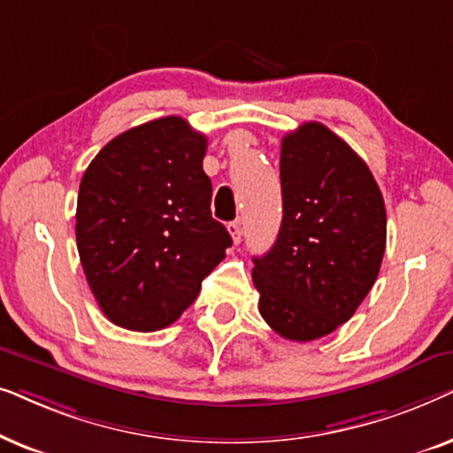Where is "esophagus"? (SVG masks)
I'll return each mask as SVG.
<instances>
[{"label": "esophagus", "instance_id": "obj_1", "mask_svg": "<svg viewBox=\"0 0 453 453\" xmlns=\"http://www.w3.org/2000/svg\"><path fill=\"white\" fill-rule=\"evenodd\" d=\"M228 233H231V237H233V243L234 245H239L241 243V239H243V226H241V222L239 220H234V222H228Z\"/></svg>", "mask_w": 453, "mask_h": 453}]
</instances>
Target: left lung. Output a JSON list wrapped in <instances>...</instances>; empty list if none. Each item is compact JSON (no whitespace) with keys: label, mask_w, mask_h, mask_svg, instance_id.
<instances>
[{"label":"left lung","mask_w":453,"mask_h":453,"mask_svg":"<svg viewBox=\"0 0 453 453\" xmlns=\"http://www.w3.org/2000/svg\"><path fill=\"white\" fill-rule=\"evenodd\" d=\"M280 185V231L251 274L265 324L309 342L349 321L375 284L386 206L365 160L318 121L282 138Z\"/></svg>","instance_id":"obj_1"}]
</instances>
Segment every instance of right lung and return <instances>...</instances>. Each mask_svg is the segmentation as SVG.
Instances as JSON below:
<instances>
[{"instance_id":"1","label":"right lung","mask_w":453,"mask_h":453,"mask_svg":"<svg viewBox=\"0 0 453 453\" xmlns=\"http://www.w3.org/2000/svg\"><path fill=\"white\" fill-rule=\"evenodd\" d=\"M206 135L181 117L132 127L92 158L78 191L76 243L98 307L154 332L196 301L233 239L212 219Z\"/></svg>"}]
</instances>
